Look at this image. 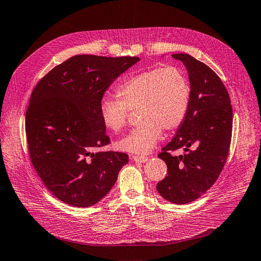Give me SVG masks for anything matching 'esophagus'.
<instances>
[{
  "mask_svg": "<svg viewBox=\"0 0 261 261\" xmlns=\"http://www.w3.org/2000/svg\"><path fill=\"white\" fill-rule=\"evenodd\" d=\"M132 160L136 163H145V162H148L149 159L147 158V156H142V155H133Z\"/></svg>",
  "mask_w": 261,
  "mask_h": 261,
  "instance_id": "1",
  "label": "esophagus"
}]
</instances>
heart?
<instances>
[{
    "instance_id": "1",
    "label": "heart",
    "mask_w": 261,
    "mask_h": 261,
    "mask_svg": "<svg viewBox=\"0 0 261 261\" xmlns=\"http://www.w3.org/2000/svg\"><path fill=\"white\" fill-rule=\"evenodd\" d=\"M118 99L102 97L99 114L102 124L119 133L126 125L129 110L138 109L141 122L116 143L120 151L149 153L161 140L163 129L174 130L186 118L191 86L178 66L153 67L124 79L117 88Z\"/></svg>"
}]
</instances>
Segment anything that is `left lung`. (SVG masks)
I'll use <instances>...</instances> for the list:
<instances>
[{
  "mask_svg": "<svg viewBox=\"0 0 261 261\" xmlns=\"http://www.w3.org/2000/svg\"><path fill=\"white\" fill-rule=\"evenodd\" d=\"M172 58L189 72L191 102L175 136L159 154L168 175L156 190L164 199L185 204L209 190L224 168L231 141L232 107L224 83L209 66L187 54ZM178 148L186 153L172 156L170 152Z\"/></svg>",
  "mask_w": 261,
  "mask_h": 261,
  "instance_id": "obj_1",
  "label": "left lung"
}]
</instances>
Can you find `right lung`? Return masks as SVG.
Wrapping results in <instances>:
<instances>
[{"instance_id": "1", "label": "right lung", "mask_w": 261, "mask_h": 261, "mask_svg": "<svg viewBox=\"0 0 261 261\" xmlns=\"http://www.w3.org/2000/svg\"><path fill=\"white\" fill-rule=\"evenodd\" d=\"M137 57L80 55L51 69L34 88L25 114L31 162L47 189L69 205L100 201L118 179L128 155L97 152L110 142L99 101Z\"/></svg>"}]
</instances>
